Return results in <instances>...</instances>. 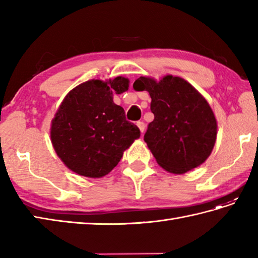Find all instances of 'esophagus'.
<instances>
[{"mask_svg":"<svg viewBox=\"0 0 258 258\" xmlns=\"http://www.w3.org/2000/svg\"><path fill=\"white\" fill-rule=\"evenodd\" d=\"M136 125H138V127L140 128L141 133H144V131H145V124H144L143 122H138V123H136Z\"/></svg>","mask_w":258,"mask_h":258,"instance_id":"obj_1","label":"esophagus"}]
</instances>
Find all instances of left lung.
Wrapping results in <instances>:
<instances>
[{
  "label": "left lung",
  "instance_id": "obj_1",
  "mask_svg": "<svg viewBox=\"0 0 258 258\" xmlns=\"http://www.w3.org/2000/svg\"><path fill=\"white\" fill-rule=\"evenodd\" d=\"M134 90L147 91L154 119L144 141L158 165L183 174L204 163L217 135V122L205 97L187 81L166 75L160 81L141 76Z\"/></svg>",
  "mask_w": 258,
  "mask_h": 258
}]
</instances>
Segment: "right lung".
Listing matches in <instances>:
<instances>
[{"label": "right lung", "instance_id": "right-lung-1", "mask_svg": "<svg viewBox=\"0 0 258 258\" xmlns=\"http://www.w3.org/2000/svg\"><path fill=\"white\" fill-rule=\"evenodd\" d=\"M128 79L91 80L68 93L52 119L51 141L57 156L81 176H105L117 165L125 150L141 135L125 118L114 94L128 90Z\"/></svg>", "mask_w": 258, "mask_h": 258}]
</instances>
